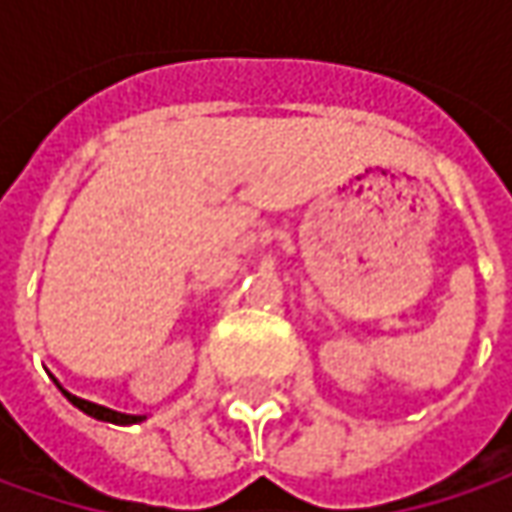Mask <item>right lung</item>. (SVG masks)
I'll list each match as a JSON object with an SVG mask.
<instances>
[{
  "instance_id": "right-lung-1",
  "label": "right lung",
  "mask_w": 512,
  "mask_h": 512,
  "mask_svg": "<svg viewBox=\"0 0 512 512\" xmlns=\"http://www.w3.org/2000/svg\"><path fill=\"white\" fill-rule=\"evenodd\" d=\"M62 390V387H59ZM65 396H68V402L73 407H79L82 413H88L93 419H99V422H113V424H136L142 422L145 416H128V413H116V410H110V407H102V404H93V402H85V399H79V396H73L68 390H62Z\"/></svg>"
}]
</instances>
